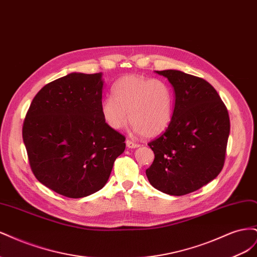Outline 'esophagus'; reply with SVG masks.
Segmentation results:
<instances>
[{
  "label": "esophagus",
  "instance_id": "obj_1",
  "mask_svg": "<svg viewBox=\"0 0 257 257\" xmlns=\"http://www.w3.org/2000/svg\"><path fill=\"white\" fill-rule=\"evenodd\" d=\"M126 146H127L128 148H138V147H139L138 144L130 141V139H127V141H126Z\"/></svg>",
  "mask_w": 257,
  "mask_h": 257
}]
</instances>
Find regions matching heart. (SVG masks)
I'll return each instance as SVG.
<instances>
[{
  "instance_id": "obj_1",
  "label": "heart",
  "mask_w": 257,
  "mask_h": 257,
  "mask_svg": "<svg viewBox=\"0 0 257 257\" xmlns=\"http://www.w3.org/2000/svg\"><path fill=\"white\" fill-rule=\"evenodd\" d=\"M113 97L100 103V113L108 126L121 130L127 122L134 133L153 138L169 126L174 114V93L163 80L127 75L115 82Z\"/></svg>"
}]
</instances>
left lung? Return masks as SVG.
<instances>
[{
  "instance_id": "obj_1",
  "label": "left lung",
  "mask_w": 257,
  "mask_h": 257,
  "mask_svg": "<svg viewBox=\"0 0 257 257\" xmlns=\"http://www.w3.org/2000/svg\"><path fill=\"white\" fill-rule=\"evenodd\" d=\"M175 90L172 122L148 144L154 152L146 170L153 188L174 196L200 189L221 173L230 122L215 89L203 78L175 69L157 71Z\"/></svg>"
}]
</instances>
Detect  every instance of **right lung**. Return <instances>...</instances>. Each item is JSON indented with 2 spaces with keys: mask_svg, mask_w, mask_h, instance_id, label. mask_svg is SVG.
I'll return each instance as SVG.
<instances>
[{
  "mask_svg": "<svg viewBox=\"0 0 257 257\" xmlns=\"http://www.w3.org/2000/svg\"><path fill=\"white\" fill-rule=\"evenodd\" d=\"M102 74L72 73L38 91L22 126L31 169L45 186L69 198L99 191L125 137L100 113Z\"/></svg>",
  "mask_w": 257,
  "mask_h": 257,
  "instance_id": "obj_1",
  "label": "right lung"
}]
</instances>
